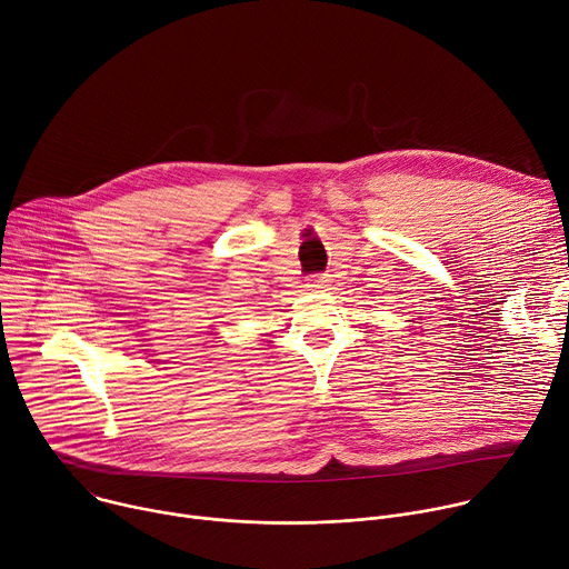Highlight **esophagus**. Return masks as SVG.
<instances>
[{
  "mask_svg": "<svg viewBox=\"0 0 569 569\" xmlns=\"http://www.w3.org/2000/svg\"><path fill=\"white\" fill-rule=\"evenodd\" d=\"M309 287H311V289H327V287H329V278H327V276H313V278L309 280Z\"/></svg>",
  "mask_w": 569,
  "mask_h": 569,
  "instance_id": "obj_1",
  "label": "esophagus"
}]
</instances>
